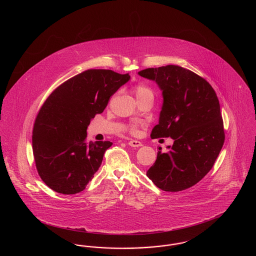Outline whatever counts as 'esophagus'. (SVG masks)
I'll list each match as a JSON object with an SVG mask.
<instances>
[{
	"instance_id": "obj_1",
	"label": "esophagus",
	"mask_w": 256,
	"mask_h": 256,
	"mask_svg": "<svg viewBox=\"0 0 256 256\" xmlns=\"http://www.w3.org/2000/svg\"><path fill=\"white\" fill-rule=\"evenodd\" d=\"M128 145L130 146H134V148H138V146H142V143L140 141H137V140H130L128 142Z\"/></svg>"
}]
</instances>
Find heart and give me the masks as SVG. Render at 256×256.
<instances>
[{
  "label": "heart",
  "instance_id": "b5f03b06",
  "mask_svg": "<svg viewBox=\"0 0 256 256\" xmlns=\"http://www.w3.org/2000/svg\"><path fill=\"white\" fill-rule=\"evenodd\" d=\"M134 93L135 95V97L137 100L139 98H142L148 97V96H152L154 97V92L152 90L145 86V84H137L134 88ZM138 128H139V126L137 124H132L130 126V132L132 134H136L138 132Z\"/></svg>",
  "mask_w": 256,
  "mask_h": 256
}]
</instances>
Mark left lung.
Wrapping results in <instances>:
<instances>
[{
  "label": "left lung",
  "instance_id": "obj_1",
  "mask_svg": "<svg viewBox=\"0 0 256 256\" xmlns=\"http://www.w3.org/2000/svg\"><path fill=\"white\" fill-rule=\"evenodd\" d=\"M154 80L163 104L152 138L170 137L172 146L158 152L148 178L167 192L192 187L212 169L224 142L219 100L206 80L178 65L148 68L138 72Z\"/></svg>",
  "mask_w": 256,
  "mask_h": 256
}]
</instances>
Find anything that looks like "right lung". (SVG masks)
Returning a JSON list of instances; mask_svg holds the SVG:
<instances>
[{"label":"right lung","instance_id":"right-lung-1","mask_svg":"<svg viewBox=\"0 0 256 256\" xmlns=\"http://www.w3.org/2000/svg\"><path fill=\"white\" fill-rule=\"evenodd\" d=\"M128 74L90 69L56 88L37 114L32 152L41 180L54 191L73 195L86 189L98 170L110 141L87 142V128Z\"/></svg>","mask_w":256,"mask_h":256}]
</instances>
